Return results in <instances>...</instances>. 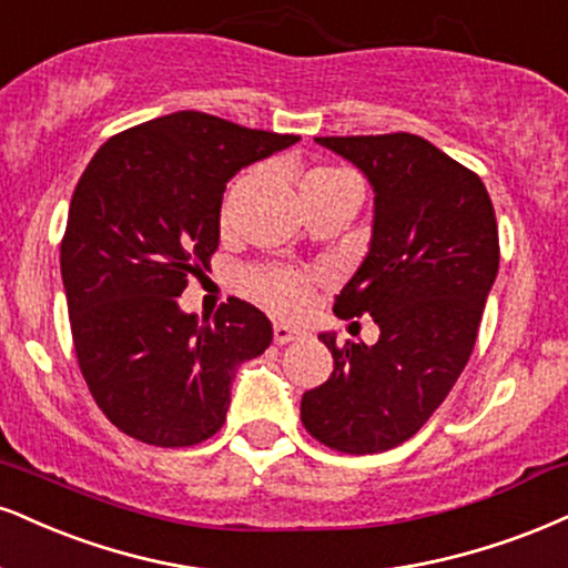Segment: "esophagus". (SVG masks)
<instances>
[{
	"mask_svg": "<svg viewBox=\"0 0 568 568\" xmlns=\"http://www.w3.org/2000/svg\"><path fill=\"white\" fill-rule=\"evenodd\" d=\"M272 333H275V344H291V341L302 338V331H296V327L285 325V323H275L272 325Z\"/></svg>",
	"mask_w": 568,
	"mask_h": 568,
	"instance_id": "1",
	"label": "esophagus"
}]
</instances>
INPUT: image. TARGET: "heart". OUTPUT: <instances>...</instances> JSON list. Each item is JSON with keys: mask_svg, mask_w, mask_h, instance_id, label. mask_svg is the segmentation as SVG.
<instances>
[{"mask_svg": "<svg viewBox=\"0 0 568 568\" xmlns=\"http://www.w3.org/2000/svg\"><path fill=\"white\" fill-rule=\"evenodd\" d=\"M338 176H344V172H336V169H312V172L304 174L298 190L310 193V190L331 180H338ZM248 285L258 302L270 306L272 312L285 314V317L302 314L312 302V277L302 270H293V266H264V270L251 275Z\"/></svg>", "mask_w": 568, "mask_h": 568, "instance_id": "b5f03b06", "label": "heart"}]
</instances>
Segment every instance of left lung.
Segmentation results:
<instances>
[{
    "label": "left lung",
    "mask_w": 568,
    "mask_h": 568,
    "mask_svg": "<svg viewBox=\"0 0 568 568\" xmlns=\"http://www.w3.org/2000/svg\"><path fill=\"white\" fill-rule=\"evenodd\" d=\"M314 140L375 193L371 248L333 312L371 314L381 338L320 336L333 373L302 396V423L338 453H386L420 432L474 352L500 264L495 209L479 174L418 134Z\"/></svg>",
    "instance_id": "1"
}]
</instances>
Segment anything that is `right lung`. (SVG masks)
Masks as SVG:
<instances>
[{
	"mask_svg": "<svg viewBox=\"0 0 568 568\" xmlns=\"http://www.w3.org/2000/svg\"><path fill=\"white\" fill-rule=\"evenodd\" d=\"M298 140L180 111L111 136L89 161L60 272L81 375L119 432L190 447L222 428L235 371L272 344V323L241 298L197 320L176 296L219 248L227 182Z\"/></svg>",
	"mask_w": 568,
	"mask_h": 568,
	"instance_id": "1",
	"label": "right lung"
}]
</instances>
